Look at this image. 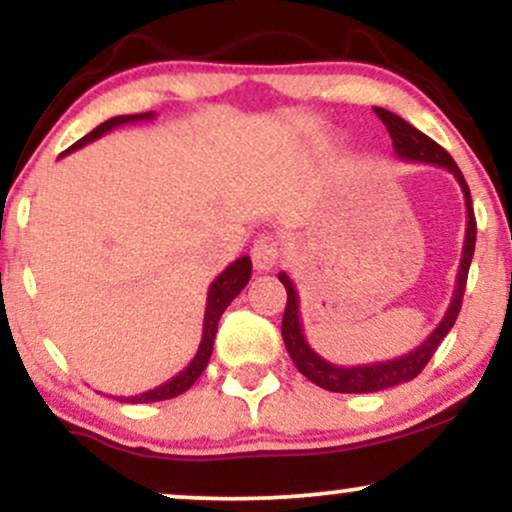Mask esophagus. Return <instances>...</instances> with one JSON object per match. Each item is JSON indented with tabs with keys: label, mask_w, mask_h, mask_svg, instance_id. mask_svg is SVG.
<instances>
[{
	"label": "esophagus",
	"mask_w": 512,
	"mask_h": 512,
	"mask_svg": "<svg viewBox=\"0 0 512 512\" xmlns=\"http://www.w3.org/2000/svg\"><path fill=\"white\" fill-rule=\"evenodd\" d=\"M281 257V248H279V240L269 233H264L255 240L252 245V264H255L257 272H272V269L279 264Z\"/></svg>",
	"instance_id": "esophagus-1"
}]
</instances>
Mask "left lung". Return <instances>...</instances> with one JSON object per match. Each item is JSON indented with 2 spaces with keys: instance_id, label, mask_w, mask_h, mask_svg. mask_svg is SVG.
Returning a JSON list of instances; mask_svg holds the SVG:
<instances>
[{
  "instance_id": "8db88e82",
  "label": "left lung",
  "mask_w": 512,
  "mask_h": 512,
  "mask_svg": "<svg viewBox=\"0 0 512 512\" xmlns=\"http://www.w3.org/2000/svg\"><path fill=\"white\" fill-rule=\"evenodd\" d=\"M375 115L383 120L387 132H390L397 158H402V161H411V163H431V166H440L455 175V180L460 182L462 187L464 207H467V231H464L462 260H460V269H457L455 291H452V301L448 305V310H445L443 320L438 322L436 330L428 334L424 342L416 346L414 351H409V354L399 358H390V361L366 363V366H337V363H330L327 358L315 354V349L308 344V339H305L303 334L301 301H298L296 286H293L289 274L279 272V281L286 286V310H284V320H281V337H284L286 351H289L291 361L296 363V368L301 370L310 383L325 387V390L330 392H346V395L380 392V390H387V387L409 383V380H414L416 375L426 368V363L431 361L433 354H436L438 344L443 342V337L452 330L457 315H460L469 264H472L474 243H477V219H474L472 195H469L467 180H464L462 170L457 168V163L452 161V156L443 149V146L433 142L431 137H426L424 132L411 127L407 120H402L399 115L390 113V110L375 108Z\"/></svg>"
}]
</instances>
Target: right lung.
I'll list each match as a JSON object with an SVG mask.
<instances>
[{
  "label": "right lung",
  "mask_w": 512,
  "mask_h": 512,
  "mask_svg": "<svg viewBox=\"0 0 512 512\" xmlns=\"http://www.w3.org/2000/svg\"><path fill=\"white\" fill-rule=\"evenodd\" d=\"M154 113H139V115H117V117H110V120H105L103 125H98L93 132H88L86 137H81L79 142L69 146L67 151H64L62 156L72 154V151L81 149V146L96 142V139H101L103 134L113 132L115 127H122V125H132V122H149L154 120ZM252 276V262L248 255L238 257L236 262L228 264L223 272L216 276L214 281H211L209 286V293H207V310H204V327H202V342H199V349L195 358H192L190 363H187V368H182L178 375H173V378L166 380L163 385L154 387V390H146L142 395H132V397H115L120 399V402H129V404H146V402H163V399H173L182 395L185 390H190L192 385H195V380L199 375L204 373V368H207L209 358H211V351H214V339H216V330H219V320L223 315V310L231 305L233 298L238 296L240 291L248 286Z\"/></svg>",
  "instance_id": "obj_1"
}]
</instances>
